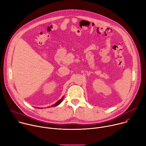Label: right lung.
Returning a JSON list of instances; mask_svg holds the SVG:
<instances>
[{
    "mask_svg": "<svg viewBox=\"0 0 146 146\" xmlns=\"http://www.w3.org/2000/svg\"><path fill=\"white\" fill-rule=\"evenodd\" d=\"M64 96H63V97H62L60 99H59L58 102H56L55 104H54V105H51V106H49V107H48V108H50V107H55V106H58V105H59V104L62 102V100H63V99H64ZM38 109H39L38 108H37ZM41 109H43V108H41Z\"/></svg>",
    "mask_w": 146,
    "mask_h": 146,
    "instance_id": "add662e5",
    "label": "right lung"
}]
</instances>
